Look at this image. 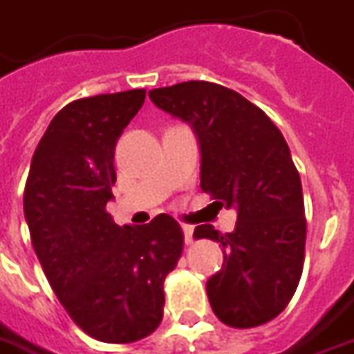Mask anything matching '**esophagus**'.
<instances>
[{"mask_svg":"<svg viewBox=\"0 0 354 354\" xmlns=\"http://www.w3.org/2000/svg\"><path fill=\"white\" fill-rule=\"evenodd\" d=\"M182 230H184L186 244H192V242H194V227H192V225H182Z\"/></svg>","mask_w":354,"mask_h":354,"instance_id":"esophagus-1","label":"esophagus"}]
</instances>
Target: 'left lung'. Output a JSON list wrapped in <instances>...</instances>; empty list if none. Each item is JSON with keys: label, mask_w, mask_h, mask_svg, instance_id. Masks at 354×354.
<instances>
[{"label": "left lung", "mask_w": 354, "mask_h": 354, "mask_svg": "<svg viewBox=\"0 0 354 354\" xmlns=\"http://www.w3.org/2000/svg\"><path fill=\"white\" fill-rule=\"evenodd\" d=\"M151 100L192 124L201 145V189L238 211L236 228L196 227L225 250L207 281L211 308L223 324L248 329L287 308L304 268L306 217L300 174L271 118L248 98L209 81L153 88Z\"/></svg>", "instance_id": "left-lung-1"}]
</instances>
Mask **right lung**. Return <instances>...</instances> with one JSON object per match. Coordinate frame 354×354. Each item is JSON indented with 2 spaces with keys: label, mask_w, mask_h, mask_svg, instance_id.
<instances>
[{
  "label": "right lung",
  "mask_w": 354,
  "mask_h": 354,
  "mask_svg": "<svg viewBox=\"0 0 354 354\" xmlns=\"http://www.w3.org/2000/svg\"><path fill=\"white\" fill-rule=\"evenodd\" d=\"M143 100L145 88H133L62 108L36 147L23 196L50 287L69 318L102 343H133L160 326L162 285L184 250L182 227L167 213L120 227L106 211L118 137Z\"/></svg>",
  "instance_id": "right-lung-1"
}]
</instances>
